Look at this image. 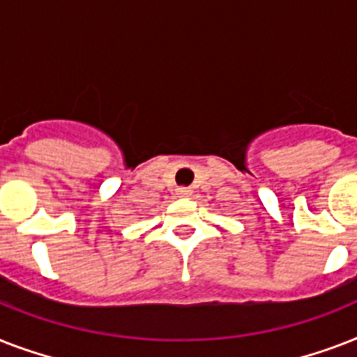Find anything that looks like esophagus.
I'll list each match as a JSON object with an SVG mask.
<instances>
[{
  "label": "esophagus",
  "instance_id": "obj_1",
  "mask_svg": "<svg viewBox=\"0 0 357 357\" xmlns=\"http://www.w3.org/2000/svg\"><path fill=\"white\" fill-rule=\"evenodd\" d=\"M190 195H192V190H190L189 187H179V189H178L179 198H189Z\"/></svg>",
  "mask_w": 357,
  "mask_h": 357
}]
</instances>
